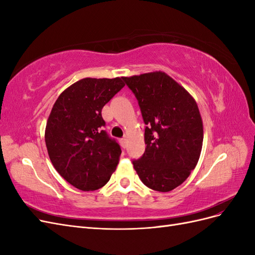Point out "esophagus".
Segmentation results:
<instances>
[{"label": "esophagus", "mask_w": 255, "mask_h": 255, "mask_svg": "<svg viewBox=\"0 0 255 255\" xmlns=\"http://www.w3.org/2000/svg\"><path fill=\"white\" fill-rule=\"evenodd\" d=\"M120 142H121V145H122V148H127V143H128V138H127V137H125V138H121V140H120Z\"/></svg>", "instance_id": "obj_1"}]
</instances>
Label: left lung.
<instances>
[{"label":"left lung","mask_w":255,"mask_h":255,"mask_svg":"<svg viewBox=\"0 0 255 255\" xmlns=\"http://www.w3.org/2000/svg\"><path fill=\"white\" fill-rule=\"evenodd\" d=\"M139 104L143 121V155L133 160L141 182L167 192L187 179L201 154L203 122L189 92L161 71L123 78Z\"/></svg>","instance_id":"1"}]
</instances>
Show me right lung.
Here are the masks:
<instances>
[{
    "label": "right lung",
    "mask_w": 255,
    "mask_h": 255,
    "mask_svg": "<svg viewBox=\"0 0 255 255\" xmlns=\"http://www.w3.org/2000/svg\"><path fill=\"white\" fill-rule=\"evenodd\" d=\"M125 85L123 78L83 79L61 92L52 107L45 144L54 168L75 188H101L116 170L121 149L102 129L101 112Z\"/></svg>",
    "instance_id": "right-lung-1"
}]
</instances>
